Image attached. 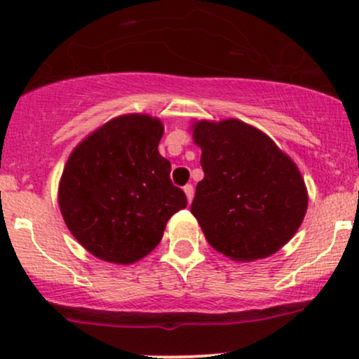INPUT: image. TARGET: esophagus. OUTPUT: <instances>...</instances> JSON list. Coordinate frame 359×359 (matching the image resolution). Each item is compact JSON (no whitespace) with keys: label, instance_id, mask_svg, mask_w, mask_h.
I'll list each match as a JSON object with an SVG mask.
<instances>
[{"label":"esophagus","instance_id":"34e87169","mask_svg":"<svg viewBox=\"0 0 359 359\" xmlns=\"http://www.w3.org/2000/svg\"><path fill=\"white\" fill-rule=\"evenodd\" d=\"M184 192H186V198H187V203H191L192 198H194V187L191 186V184H187L186 187H184Z\"/></svg>","mask_w":359,"mask_h":359}]
</instances>
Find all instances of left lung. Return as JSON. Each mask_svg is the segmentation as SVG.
Listing matches in <instances>:
<instances>
[{
  "label": "left lung",
  "instance_id": "left-lung-1",
  "mask_svg": "<svg viewBox=\"0 0 359 359\" xmlns=\"http://www.w3.org/2000/svg\"><path fill=\"white\" fill-rule=\"evenodd\" d=\"M204 179L191 212L224 257L252 262L293 238L309 208L300 168L266 133L240 119L192 121Z\"/></svg>",
  "mask_w": 359,
  "mask_h": 359
}]
</instances>
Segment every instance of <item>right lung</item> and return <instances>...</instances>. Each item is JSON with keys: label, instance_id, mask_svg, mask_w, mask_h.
Here are the masks:
<instances>
[{"label": "right lung", "instance_id": "add662e5", "mask_svg": "<svg viewBox=\"0 0 359 359\" xmlns=\"http://www.w3.org/2000/svg\"><path fill=\"white\" fill-rule=\"evenodd\" d=\"M163 122L124 114L74 147L57 187L62 219L83 249L100 261L135 264L155 249L167 222L187 206L160 155Z\"/></svg>", "mask_w": 359, "mask_h": 359}]
</instances>
